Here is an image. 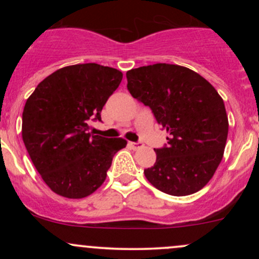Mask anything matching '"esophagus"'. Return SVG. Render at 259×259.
I'll list each match as a JSON object with an SVG mask.
<instances>
[{"label":"esophagus","instance_id":"34e87169","mask_svg":"<svg viewBox=\"0 0 259 259\" xmlns=\"http://www.w3.org/2000/svg\"><path fill=\"white\" fill-rule=\"evenodd\" d=\"M129 146L132 147L133 150H138V148L142 147V142H140V141H138V142H129Z\"/></svg>","mask_w":259,"mask_h":259}]
</instances>
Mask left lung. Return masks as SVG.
<instances>
[{
	"mask_svg": "<svg viewBox=\"0 0 259 259\" xmlns=\"http://www.w3.org/2000/svg\"><path fill=\"white\" fill-rule=\"evenodd\" d=\"M126 79L132 96L169 133L168 145L154 148L156 163L145 177L164 194L197 192L224 153L229 123L223 99L200 74L177 64L145 65L126 72Z\"/></svg>",
	"mask_w": 259,
	"mask_h": 259,
	"instance_id": "1",
	"label": "left lung"
}]
</instances>
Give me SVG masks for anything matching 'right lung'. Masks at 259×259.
Returning a JSON list of instances; mask_svg holds the SVG:
<instances>
[{"label":"right lung","mask_w":259,"mask_h":259,"mask_svg":"<svg viewBox=\"0 0 259 259\" xmlns=\"http://www.w3.org/2000/svg\"><path fill=\"white\" fill-rule=\"evenodd\" d=\"M123 74L96 63L61 68L44 79L23 111L22 136L46 185L57 195L82 198L106 180L121 138L89 133L91 120L118 89Z\"/></svg>","instance_id":"1"}]
</instances>
